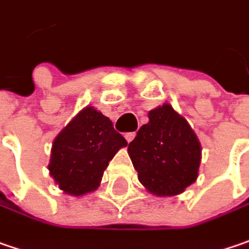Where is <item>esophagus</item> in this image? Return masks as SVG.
<instances>
[{"label": "esophagus", "mask_w": 249, "mask_h": 249, "mask_svg": "<svg viewBox=\"0 0 249 249\" xmlns=\"http://www.w3.org/2000/svg\"><path fill=\"white\" fill-rule=\"evenodd\" d=\"M135 136H136V132H126V134H125V139H126L128 142H132Z\"/></svg>", "instance_id": "34e87169"}]
</instances>
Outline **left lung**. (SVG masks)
<instances>
[{"instance_id":"8db88e82","label":"left lung","mask_w":249,"mask_h":249,"mask_svg":"<svg viewBox=\"0 0 249 249\" xmlns=\"http://www.w3.org/2000/svg\"><path fill=\"white\" fill-rule=\"evenodd\" d=\"M128 153L139 181L159 196L181 194L198 177L199 141L170 104L149 111V123L128 145Z\"/></svg>"}]
</instances>
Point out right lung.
Wrapping results in <instances>:
<instances>
[{
	"instance_id": "right-lung-1",
	"label": "right lung",
	"mask_w": 249,
	"mask_h": 249,
	"mask_svg": "<svg viewBox=\"0 0 249 249\" xmlns=\"http://www.w3.org/2000/svg\"><path fill=\"white\" fill-rule=\"evenodd\" d=\"M126 143L107 117L86 107L55 138L50 174L67 194L92 192L99 187L108 161Z\"/></svg>"
}]
</instances>
